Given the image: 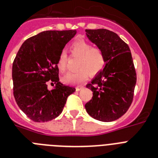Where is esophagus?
Listing matches in <instances>:
<instances>
[{
  "label": "esophagus",
  "mask_w": 158,
  "mask_h": 158,
  "mask_svg": "<svg viewBox=\"0 0 158 158\" xmlns=\"http://www.w3.org/2000/svg\"><path fill=\"white\" fill-rule=\"evenodd\" d=\"M82 89H84V86H77L76 87V91H79Z\"/></svg>",
  "instance_id": "1"
}]
</instances>
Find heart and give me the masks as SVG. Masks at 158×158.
I'll return each mask as SVG.
<instances>
[{"instance_id": "b5f03b06", "label": "heart", "mask_w": 158, "mask_h": 158, "mask_svg": "<svg viewBox=\"0 0 158 158\" xmlns=\"http://www.w3.org/2000/svg\"><path fill=\"white\" fill-rule=\"evenodd\" d=\"M72 54L79 57L76 71L69 72L63 76L62 81L68 84H79L84 82L88 74L96 75L102 70L106 64V58L101 50L94 48L93 45L84 40L74 42L70 47ZM67 55L62 52L57 60V68L60 71H64L67 66Z\"/></svg>"}]
</instances>
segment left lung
Wrapping results in <instances>:
<instances>
[{"label":"left lung","instance_id":"8db88e82","mask_svg":"<svg viewBox=\"0 0 158 158\" xmlns=\"http://www.w3.org/2000/svg\"><path fill=\"white\" fill-rule=\"evenodd\" d=\"M85 32L106 58L103 69L86 85L93 98L85 109L95 120L114 121L127 111L134 98L137 78L130 48L116 33L105 28Z\"/></svg>","mask_w":158,"mask_h":158}]
</instances>
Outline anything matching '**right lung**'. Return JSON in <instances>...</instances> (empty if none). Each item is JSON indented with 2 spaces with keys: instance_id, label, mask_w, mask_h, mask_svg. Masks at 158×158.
Returning <instances> with one entry per match:
<instances>
[{
  "instance_id": "obj_1",
  "label": "right lung",
  "mask_w": 158,
  "mask_h": 158,
  "mask_svg": "<svg viewBox=\"0 0 158 158\" xmlns=\"http://www.w3.org/2000/svg\"><path fill=\"white\" fill-rule=\"evenodd\" d=\"M76 30L44 31L28 38L12 66L14 97L21 110L35 122L49 121L62 112L67 98L75 91L59 81L57 60ZM55 84L52 90L47 82Z\"/></svg>"
}]
</instances>
